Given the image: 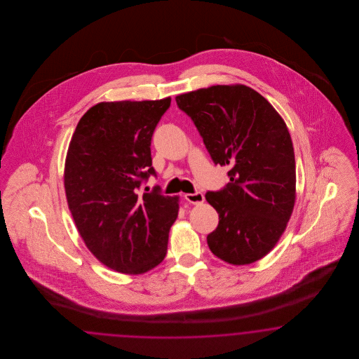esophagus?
Wrapping results in <instances>:
<instances>
[{
  "mask_svg": "<svg viewBox=\"0 0 359 359\" xmlns=\"http://www.w3.org/2000/svg\"><path fill=\"white\" fill-rule=\"evenodd\" d=\"M184 198L188 201V203H191V204H201L203 201H204V195L201 194V192H195V194H185Z\"/></svg>",
  "mask_w": 359,
  "mask_h": 359,
  "instance_id": "34e87169",
  "label": "esophagus"
}]
</instances>
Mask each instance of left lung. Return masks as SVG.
I'll use <instances>...</instances> for the list:
<instances>
[{"label":"left lung","instance_id":"1","mask_svg":"<svg viewBox=\"0 0 359 359\" xmlns=\"http://www.w3.org/2000/svg\"><path fill=\"white\" fill-rule=\"evenodd\" d=\"M215 164L228 165V184L208 191L217 228L208 246L222 261L249 264L269 254L292 215L294 146L271 104L246 86H213L176 97Z\"/></svg>","mask_w":359,"mask_h":359}]
</instances>
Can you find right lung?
<instances>
[{"mask_svg":"<svg viewBox=\"0 0 359 359\" xmlns=\"http://www.w3.org/2000/svg\"><path fill=\"white\" fill-rule=\"evenodd\" d=\"M171 98L100 102L77 123L67 152L68 207L88 249L122 273H142L167 252L177 197L149 192L151 138Z\"/></svg>","mask_w":359,"mask_h":359,"instance_id":"1","label":"right lung"}]
</instances>
